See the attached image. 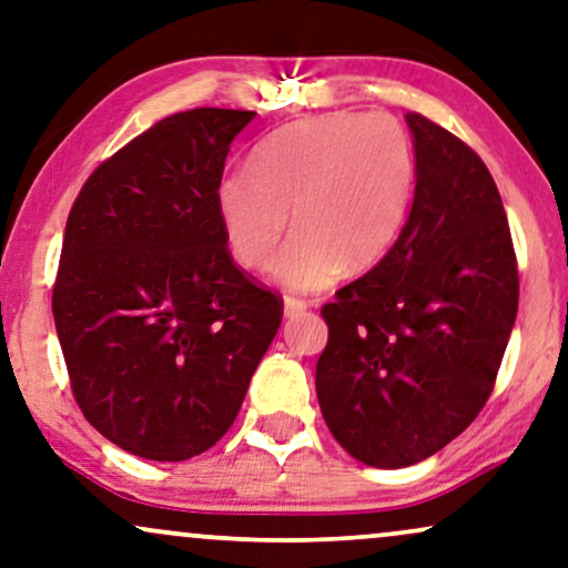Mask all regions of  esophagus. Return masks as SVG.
<instances>
[{
  "label": "esophagus",
  "mask_w": 568,
  "mask_h": 568,
  "mask_svg": "<svg viewBox=\"0 0 568 568\" xmlns=\"http://www.w3.org/2000/svg\"><path fill=\"white\" fill-rule=\"evenodd\" d=\"M311 307V302L307 300H300V297H286L284 300V315L286 318H297V315H302Z\"/></svg>",
  "instance_id": "esophagus-1"
}]
</instances>
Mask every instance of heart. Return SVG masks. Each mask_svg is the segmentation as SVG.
<instances>
[{"label":"heart","mask_w":568,"mask_h":568,"mask_svg":"<svg viewBox=\"0 0 568 568\" xmlns=\"http://www.w3.org/2000/svg\"><path fill=\"white\" fill-rule=\"evenodd\" d=\"M417 164L407 130L388 114L334 112L292 122L253 149L250 166L219 176L213 203L234 261L268 266L292 292H321L371 268L394 245L415 197Z\"/></svg>","instance_id":"obj_1"}]
</instances>
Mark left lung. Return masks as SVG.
Returning <instances> with one entry per match:
<instances>
[{
    "label": "left lung",
    "mask_w": 568,
    "mask_h": 568,
    "mask_svg": "<svg viewBox=\"0 0 568 568\" xmlns=\"http://www.w3.org/2000/svg\"><path fill=\"white\" fill-rule=\"evenodd\" d=\"M417 182L388 253L321 307L328 344L315 392L357 462L409 467L440 452L490 399L519 307L509 219L464 140L407 112Z\"/></svg>",
    "instance_id": "left-lung-1"
}]
</instances>
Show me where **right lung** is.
<instances>
[{"instance_id":"right-lung-1","label":"right lung","mask_w":568,"mask_h":568,"mask_svg":"<svg viewBox=\"0 0 568 568\" xmlns=\"http://www.w3.org/2000/svg\"><path fill=\"white\" fill-rule=\"evenodd\" d=\"M242 109H190L88 176L51 290L80 412L153 462H185L230 430L284 315L221 234L219 176Z\"/></svg>"}]
</instances>
